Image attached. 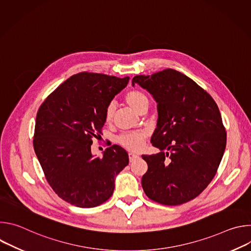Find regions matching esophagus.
Returning <instances> with one entry per match:
<instances>
[{
  "instance_id": "1",
  "label": "esophagus",
  "mask_w": 251,
  "mask_h": 251,
  "mask_svg": "<svg viewBox=\"0 0 251 251\" xmlns=\"http://www.w3.org/2000/svg\"><path fill=\"white\" fill-rule=\"evenodd\" d=\"M128 156H129V160H130V162H133L134 160H136V159L139 157L137 154H134V153H129V154H128Z\"/></svg>"
}]
</instances>
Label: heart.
Instances as JSON below:
<instances>
[{
	"label": "heart",
	"instance_id": "heart-1",
	"mask_svg": "<svg viewBox=\"0 0 251 251\" xmlns=\"http://www.w3.org/2000/svg\"><path fill=\"white\" fill-rule=\"evenodd\" d=\"M126 103L136 112H140L143 108H148L149 99L147 95L140 90H130L125 95ZM116 106L113 102L109 103L105 110V121L111 122L114 117ZM147 134L145 132H129L118 138L119 144L129 150H139L142 148Z\"/></svg>",
	"mask_w": 251,
	"mask_h": 251
}]
</instances>
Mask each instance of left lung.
<instances>
[{
  "instance_id": "8db88e82",
  "label": "left lung",
  "mask_w": 251,
  "mask_h": 251,
  "mask_svg": "<svg viewBox=\"0 0 251 251\" xmlns=\"http://www.w3.org/2000/svg\"><path fill=\"white\" fill-rule=\"evenodd\" d=\"M135 83L157 102L151 143L161 151L142 156L148 164L142 188L159 203H185L207 187L223 159L226 133L219 107L193 79L175 69L137 75Z\"/></svg>"
}]
</instances>
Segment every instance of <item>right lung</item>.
<instances>
[{"label": "right lung", "instance_id": "obj_1", "mask_svg": "<svg viewBox=\"0 0 251 251\" xmlns=\"http://www.w3.org/2000/svg\"><path fill=\"white\" fill-rule=\"evenodd\" d=\"M129 77L81 73L60 84L41 105L33 148L52 190L78 207L97 206L108 200L116 176L128 165L118 145L101 158L91 153L105 121L106 107L124 89Z\"/></svg>", "mask_w": 251, "mask_h": 251}]
</instances>
